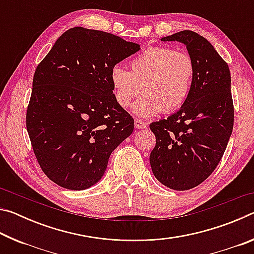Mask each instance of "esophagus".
<instances>
[{
    "label": "esophagus",
    "mask_w": 254,
    "mask_h": 254,
    "mask_svg": "<svg viewBox=\"0 0 254 254\" xmlns=\"http://www.w3.org/2000/svg\"><path fill=\"white\" fill-rule=\"evenodd\" d=\"M134 127H135V128H145V127H147V124H145V122H143L142 120L135 119L134 120Z\"/></svg>",
    "instance_id": "obj_1"
}]
</instances>
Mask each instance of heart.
Here are the masks:
<instances>
[{"label": "heart", "mask_w": 254, "mask_h": 254, "mask_svg": "<svg viewBox=\"0 0 254 254\" xmlns=\"http://www.w3.org/2000/svg\"><path fill=\"white\" fill-rule=\"evenodd\" d=\"M128 69L112 68L110 80L118 104L127 109L132 101L145 95L133 112L150 118L163 111L173 113L187 101L196 75V63L188 53L169 47H151L130 60Z\"/></svg>", "instance_id": "obj_1"}]
</instances>
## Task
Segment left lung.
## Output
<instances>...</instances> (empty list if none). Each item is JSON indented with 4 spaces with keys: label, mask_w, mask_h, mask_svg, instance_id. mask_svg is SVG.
<instances>
[{
    "label": "left lung",
    "mask_w": 254,
    "mask_h": 254,
    "mask_svg": "<svg viewBox=\"0 0 254 254\" xmlns=\"http://www.w3.org/2000/svg\"><path fill=\"white\" fill-rule=\"evenodd\" d=\"M161 41H179L186 46L196 63V75L180 110L150 124L156 135L150 165L162 185L187 190L208 178L230 140L234 123L231 74L225 60L198 33L184 30Z\"/></svg>",
    "instance_id": "8db88e82"
}]
</instances>
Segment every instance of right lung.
<instances>
[{"label":"right lung","mask_w":254,"mask_h":254,"mask_svg":"<svg viewBox=\"0 0 254 254\" xmlns=\"http://www.w3.org/2000/svg\"><path fill=\"white\" fill-rule=\"evenodd\" d=\"M140 50L115 34L76 27L58 38L38 65L27 130L40 168L71 190L104 175L111 153L134 128L114 98L112 68Z\"/></svg>","instance_id":"1"}]
</instances>
